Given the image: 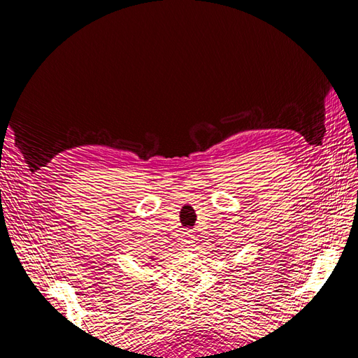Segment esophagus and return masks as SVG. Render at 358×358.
<instances>
[{"instance_id":"1","label":"esophagus","mask_w":358,"mask_h":358,"mask_svg":"<svg viewBox=\"0 0 358 358\" xmlns=\"http://www.w3.org/2000/svg\"><path fill=\"white\" fill-rule=\"evenodd\" d=\"M191 231H192V230H188V231L183 233V234H185V242H187L188 245H192V243H194V236H192Z\"/></svg>"}]
</instances>
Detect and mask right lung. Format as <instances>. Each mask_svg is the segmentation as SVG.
<instances>
[{
    "instance_id": "right-lung-1",
    "label": "right lung",
    "mask_w": 358,
    "mask_h": 358,
    "mask_svg": "<svg viewBox=\"0 0 358 358\" xmlns=\"http://www.w3.org/2000/svg\"><path fill=\"white\" fill-rule=\"evenodd\" d=\"M150 258H154V257H150Z\"/></svg>"
}]
</instances>
